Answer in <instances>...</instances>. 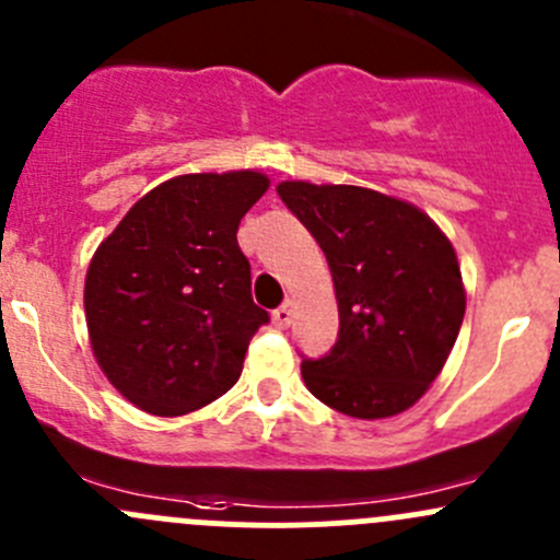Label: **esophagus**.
<instances>
[{
  "label": "esophagus",
  "mask_w": 560,
  "mask_h": 560,
  "mask_svg": "<svg viewBox=\"0 0 560 560\" xmlns=\"http://www.w3.org/2000/svg\"><path fill=\"white\" fill-rule=\"evenodd\" d=\"M290 322H292V303H284V306H279L273 312V325L284 330V327H290Z\"/></svg>",
  "instance_id": "esophagus-1"
}]
</instances>
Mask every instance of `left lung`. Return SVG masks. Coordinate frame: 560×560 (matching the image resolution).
Returning a JSON list of instances; mask_svg holds the SVG:
<instances>
[{
    "mask_svg": "<svg viewBox=\"0 0 560 560\" xmlns=\"http://www.w3.org/2000/svg\"><path fill=\"white\" fill-rule=\"evenodd\" d=\"M276 191L325 252L338 301V341L303 360V382L341 415H400L442 374L463 325L453 244L428 213L382 191L308 180Z\"/></svg>",
    "mask_w": 560,
    "mask_h": 560,
    "instance_id": "1",
    "label": "left lung"
}]
</instances>
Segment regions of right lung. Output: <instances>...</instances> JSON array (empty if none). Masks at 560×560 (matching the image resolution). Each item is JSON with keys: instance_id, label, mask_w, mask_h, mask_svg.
Returning a JSON list of instances; mask_svg holds the SVG:
<instances>
[{"instance_id": "add662e5", "label": "right lung", "mask_w": 560, "mask_h": 560, "mask_svg": "<svg viewBox=\"0 0 560 560\" xmlns=\"http://www.w3.org/2000/svg\"><path fill=\"white\" fill-rule=\"evenodd\" d=\"M268 186L257 171L178 175L140 197L94 252L83 290L92 352L138 409L178 417L238 382L268 312L252 301L235 235Z\"/></svg>"}]
</instances>
